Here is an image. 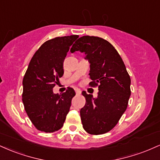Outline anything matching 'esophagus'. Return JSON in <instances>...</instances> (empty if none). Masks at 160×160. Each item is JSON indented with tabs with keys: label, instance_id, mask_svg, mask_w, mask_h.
<instances>
[{
	"label": "esophagus",
	"instance_id": "esophagus-1",
	"mask_svg": "<svg viewBox=\"0 0 160 160\" xmlns=\"http://www.w3.org/2000/svg\"><path fill=\"white\" fill-rule=\"evenodd\" d=\"M75 92H76V94L77 95H80V94H81V91H80V89H75Z\"/></svg>",
	"mask_w": 160,
	"mask_h": 160
}]
</instances>
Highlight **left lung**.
I'll return each mask as SVG.
<instances>
[{"label": "left lung", "instance_id": "obj_1", "mask_svg": "<svg viewBox=\"0 0 160 160\" xmlns=\"http://www.w3.org/2000/svg\"><path fill=\"white\" fill-rule=\"evenodd\" d=\"M80 51L90 64L91 86H98V96L82 92L85 106L80 110L82 127L91 135L111 131L126 111L131 95V79L118 52L108 40L94 36L80 38L71 48Z\"/></svg>", "mask_w": 160, "mask_h": 160}]
</instances>
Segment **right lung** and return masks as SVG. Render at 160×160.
I'll return each mask as SVG.
<instances>
[{
  "instance_id": "1",
  "label": "right lung",
  "mask_w": 160,
  "mask_h": 160,
  "mask_svg": "<svg viewBox=\"0 0 160 160\" xmlns=\"http://www.w3.org/2000/svg\"><path fill=\"white\" fill-rule=\"evenodd\" d=\"M78 35L58 37L46 41L34 53L22 80V102L29 119L38 130L58 131L69 112L72 88L55 94L52 88L64 74L63 62Z\"/></svg>"
}]
</instances>
